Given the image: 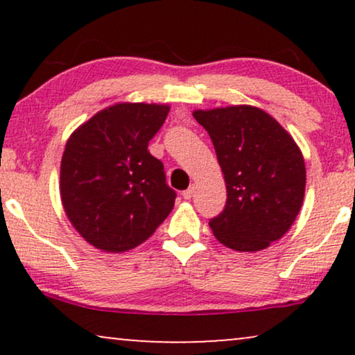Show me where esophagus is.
<instances>
[{
  "mask_svg": "<svg viewBox=\"0 0 355 355\" xmlns=\"http://www.w3.org/2000/svg\"><path fill=\"white\" fill-rule=\"evenodd\" d=\"M193 193H196V186H191L182 192V197L186 198V200H191V198L193 197Z\"/></svg>",
  "mask_w": 355,
  "mask_h": 355,
  "instance_id": "obj_1",
  "label": "esophagus"
}]
</instances>
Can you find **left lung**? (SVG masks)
<instances>
[{
    "mask_svg": "<svg viewBox=\"0 0 355 355\" xmlns=\"http://www.w3.org/2000/svg\"><path fill=\"white\" fill-rule=\"evenodd\" d=\"M215 147L226 205L213 234L239 252L266 249L283 237L302 207L305 164L294 139L263 110L249 105L193 111Z\"/></svg>",
    "mask_w": 355,
    "mask_h": 355,
    "instance_id": "8db88e82",
    "label": "left lung"
}]
</instances>
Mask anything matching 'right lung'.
Instances as JSON below:
<instances>
[{"label":"right lung","mask_w":355,"mask_h":355,"mask_svg":"<svg viewBox=\"0 0 355 355\" xmlns=\"http://www.w3.org/2000/svg\"><path fill=\"white\" fill-rule=\"evenodd\" d=\"M169 106L119 103L82 124L61 159V200L72 226L96 249L125 252L166 220L176 192L148 142Z\"/></svg>","instance_id":"right-lung-1"}]
</instances>
